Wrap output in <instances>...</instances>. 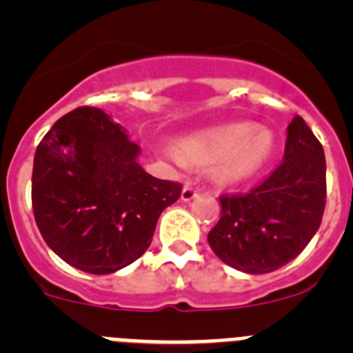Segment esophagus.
I'll return each mask as SVG.
<instances>
[{"label": "esophagus", "mask_w": 353, "mask_h": 353, "mask_svg": "<svg viewBox=\"0 0 353 353\" xmlns=\"http://www.w3.org/2000/svg\"><path fill=\"white\" fill-rule=\"evenodd\" d=\"M196 196H198V191H196L191 183H187V185L182 189V199H183V201H191V199H194Z\"/></svg>", "instance_id": "esophagus-1"}]
</instances>
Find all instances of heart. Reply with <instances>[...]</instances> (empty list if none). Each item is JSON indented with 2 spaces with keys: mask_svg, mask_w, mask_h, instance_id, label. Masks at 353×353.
<instances>
[{
  "mask_svg": "<svg viewBox=\"0 0 353 353\" xmlns=\"http://www.w3.org/2000/svg\"><path fill=\"white\" fill-rule=\"evenodd\" d=\"M274 150V138L269 130L256 129L248 121H235L208 127L185 136L180 152L168 150L166 155L182 166L183 162L210 164L215 182L236 185L252 179L267 164Z\"/></svg>",
  "mask_w": 353,
  "mask_h": 353,
  "instance_id": "heart-1",
  "label": "heart"
}]
</instances>
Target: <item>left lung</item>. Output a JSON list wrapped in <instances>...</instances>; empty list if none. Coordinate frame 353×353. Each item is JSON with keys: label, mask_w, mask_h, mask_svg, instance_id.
Masks as SVG:
<instances>
[{"label": "left lung", "mask_w": 353, "mask_h": 353, "mask_svg": "<svg viewBox=\"0 0 353 353\" xmlns=\"http://www.w3.org/2000/svg\"><path fill=\"white\" fill-rule=\"evenodd\" d=\"M283 162L248 194H223L221 219L208 233L215 256L248 274L274 272L297 258L325 210V155L295 117L286 129Z\"/></svg>", "instance_id": "1"}]
</instances>
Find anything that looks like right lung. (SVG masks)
<instances>
[{
    "instance_id": "1",
    "label": "right lung",
    "mask_w": 353,
    "mask_h": 353,
    "mask_svg": "<svg viewBox=\"0 0 353 353\" xmlns=\"http://www.w3.org/2000/svg\"><path fill=\"white\" fill-rule=\"evenodd\" d=\"M139 146L99 108H77L37 146L31 203L46 244L88 274H113L152 244L159 215L182 185L138 162Z\"/></svg>"
}]
</instances>
